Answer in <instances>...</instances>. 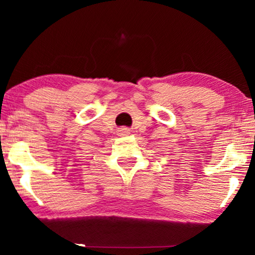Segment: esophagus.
<instances>
[{
  "mask_svg": "<svg viewBox=\"0 0 255 255\" xmlns=\"http://www.w3.org/2000/svg\"><path fill=\"white\" fill-rule=\"evenodd\" d=\"M120 131H121V134H122V135L128 133V128H122Z\"/></svg>",
  "mask_w": 255,
  "mask_h": 255,
  "instance_id": "1",
  "label": "esophagus"
}]
</instances>
